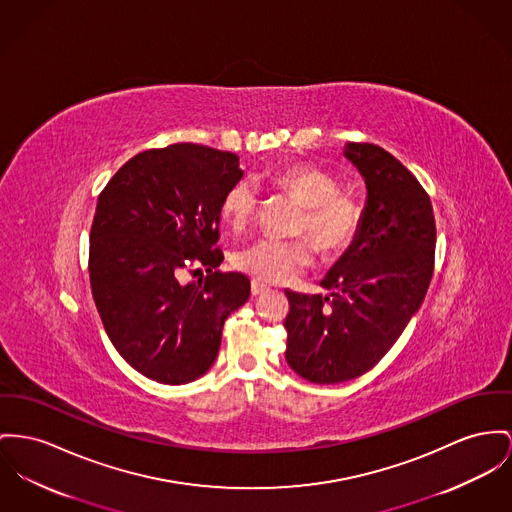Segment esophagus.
Listing matches in <instances>:
<instances>
[{
  "mask_svg": "<svg viewBox=\"0 0 512 512\" xmlns=\"http://www.w3.org/2000/svg\"><path fill=\"white\" fill-rule=\"evenodd\" d=\"M268 289H270V287H268L266 283H262V281H256V279H254V281L250 283V291H252L254 297H256V295H262V293L268 291Z\"/></svg>",
  "mask_w": 512,
  "mask_h": 512,
  "instance_id": "1",
  "label": "esophagus"
}]
</instances>
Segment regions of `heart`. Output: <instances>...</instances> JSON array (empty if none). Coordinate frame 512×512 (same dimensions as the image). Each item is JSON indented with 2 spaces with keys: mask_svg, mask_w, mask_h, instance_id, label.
Masks as SVG:
<instances>
[{
  "mask_svg": "<svg viewBox=\"0 0 512 512\" xmlns=\"http://www.w3.org/2000/svg\"><path fill=\"white\" fill-rule=\"evenodd\" d=\"M277 184L305 205L299 231L315 240L324 256L349 248L363 227V205L351 194L340 192V180L318 167H289L275 176ZM258 204L256 188L240 180L223 198L221 215L233 231H242ZM314 260V245L308 237L254 240L240 248L233 264L240 272L268 283H285L305 272Z\"/></svg>",
  "mask_w": 512,
  "mask_h": 512,
  "instance_id": "heart-1",
  "label": "heart"
}]
</instances>
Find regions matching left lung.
<instances>
[{"mask_svg":"<svg viewBox=\"0 0 512 512\" xmlns=\"http://www.w3.org/2000/svg\"><path fill=\"white\" fill-rule=\"evenodd\" d=\"M343 155L367 184L361 233L320 281L330 295L285 291V359L316 384L371 371L421 307L435 268V215L417 178L375 143H347Z\"/></svg>","mask_w":512,"mask_h":512,"instance_id":"8db88e82","label":"left lung"}]
</instances>
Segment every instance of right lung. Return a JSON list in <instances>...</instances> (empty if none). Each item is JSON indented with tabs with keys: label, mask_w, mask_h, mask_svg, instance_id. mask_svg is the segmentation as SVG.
Segmentation results:
<instances>
[{
	"label": "right lung",
	"mask_w": 512,
	"mask_h": 512,
	"mask_svg": "<svg viewBox=\"0 0 512 512\" xmlns=\"http://www.w3.org/2000/svg\"><path fill=\"white\" fill-rule=\"evenodd\" d=\"M239 157L174 143L132 157L104 186L89 242V277L104 330L124 361L151 380L186 384L213 365L227 316L250 279L217 272L225 194ZM205 267L198 284L182 271Z\"/></svg>",
	"instance_id": "1"
}]
</instances>
